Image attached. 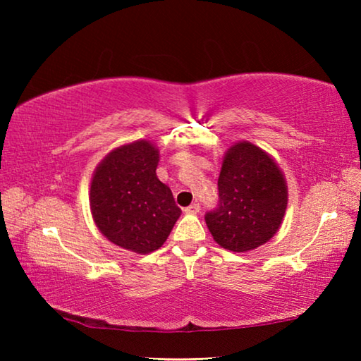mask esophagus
Listing matches in <instances>:
<instances>
[{"label": "esophagus", "instance_id": "34e87169", "mask_svg": "<svg viewBox=\"0 0 361 361\" xmlns=\"http://www.w3.org/2000/svg\"><path fill=\"white\" fill-rule=\"evenodd\" d=\"M199 210H200L199 204H191L189 207H186L185 213H188V215H195V213H199Z\"/></svg>", "mask_w": 361, "mask_h": 361}]
</instances>
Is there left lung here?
<instances>
[{
  "label": "left lung",
  "mask_w": 361,
  "mask_h": 361,
  "mask_svg": "<svg viewBox=\"0 0 361 361\" xmlns=\"http://www.w3.org/2000/svg\"><path fill=\"white\" fill-rule=\"evenodd\" d=\"M219 207L205 215L219 247L235 253L261 247L277 234L288 205V186L264 149L239 142L224 152L218 178Z\"/></svg>",
  "instance_id": "left-lung-1"
}]
</instances>
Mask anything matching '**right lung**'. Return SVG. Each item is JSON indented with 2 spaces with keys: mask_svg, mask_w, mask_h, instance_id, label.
Returning a JSON list of instances; mask_svg holds the SVG:
<instances>
[{
  "mask_svg": "<svg viewBox=\"0 0 361 361\" xmlns=\"http://www.w3.org/2000/svg\"><path fill=\"white\" fill-rule=\"evenodd\" d=\"M159 149L148 140L121 145L95 167L90 213L109 242L137 255L161 248L181 210L172 191L157 178Z\"/></svg>",
  "mask_w": 361,
  "mask_h": 361,
  "instance_id": "add662e5",
  "label": "right lung"
}]
</instances>
